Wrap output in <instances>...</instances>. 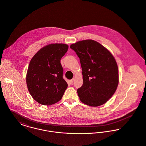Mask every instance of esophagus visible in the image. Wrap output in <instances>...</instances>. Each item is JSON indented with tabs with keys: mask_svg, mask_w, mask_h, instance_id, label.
<instances>
[{
	"mask_svg": "<svg viewBox=\"0 0 146 146\" xmlns=\"http://www.w3.org/2000/svg\"><path fill=\"white\" fill-rule=\"evenodd\" d=\"M74 79L73 78L72 79H71V80H69V83H70V84H72V83H73V82H74Z\"/></svg>",
	"mask_w": 146,
	"mask_h": 146,
	"instance_id": "1",
	"label": "esophagus"
}]
</instances>
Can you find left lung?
<instances>
[{
  "instance_id": "obj_1",
  "label": "left lung",
  "mask_w": 146,
  "mask_h": 146,
  "mask_svg": "<svg viewBox=\"0 0 146 146\" xmlns=\"http://www.w3.org/2000/svg\"><path fill=\"white\" fill-rule=\"evenodd\" d=\"M80 59L83 86L77 92L80 101L91 106L106 102L115 93L118 84V69L110 52L92 40L71 45Z\"/></svg>"
}]
</instances>
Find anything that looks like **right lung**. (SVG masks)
Returning <instances> with one entry per match:
<instances>
[{
  "mask_svg": "<svg viewBox=\"0 0 146 146\" xmlns=\"http://www.w3.org/2000/svg\"><path fill=\"white\" fill-rule=\"evenodd\" d=\"M68 48L64 44H49L40 49L30 61L26 78L27 87L32 97L40 104L50 105L58 102L67 88L60 59Z\"/></svg>",
  "mask_w": 146,
  "mask_h": 146,
  "instance_id": "1",
  "label": "right lung"
}]
</instances>
